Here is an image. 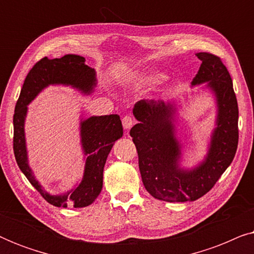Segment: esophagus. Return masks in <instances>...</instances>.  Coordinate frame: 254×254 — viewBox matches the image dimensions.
<instances>
[{
  "label": "esophagus",
  "instance_id": "1",
  "mask_svg": "<svg viewBox=\"0 0 254 254\" xmlns=\"http://www.w3.org/2000/svg\"><path fill=\"white\" fill-rule=\"evenodd\" d=\"M135 124V119L130 116H125L123 118V126L125 129H129V128Z\"/></svg>",
  "mask_w": 254,
  "mask_h": 254
}]
</instances>
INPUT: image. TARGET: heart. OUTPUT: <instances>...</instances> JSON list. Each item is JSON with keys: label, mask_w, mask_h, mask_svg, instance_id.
<instances>
[{"label": "heart", "mask_w": 254, "mask_h": 254, "mask_svg": "<svg viewBox=\"0 0 254 254\" xmlns=\"http://www.w3.org/2000/svg\"><path fill=\"white\" fill-rule=\"evenodd\" d=\"M163 79V75L158 74V72H151V74H145L141 75L140 77L136 79L137 85L140 86H149L157 84Z\"/></svg>", "instance_id": "b5f03b06"}]
</instances>
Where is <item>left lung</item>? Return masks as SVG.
I'll list each match as a JSON object with an SVG mask.
<instances>
[{
	"label": "left lung",
	"instance_id": "left-lung-1",
	"mask_svg": "<svg viewBox=\"0 0 254 254\" xmlns=\"http://www.w3.org/2000/svg\"><path fill=\"white\" fill-rule=\"evenodd\" d=\"M192 84L208 82L217 103L216 128L204 161L193 170L179 168L180 144L172 119L176 107L163 100L142 99L134 105L138 124L129 134L136 147L142 182L158 200L195 201L209 192L231 164L238 145V104L231 76L221 58L201 52Z\"/></svg>",
	"mask_w": 254,
	"mask_h": 254
}]
</instances>
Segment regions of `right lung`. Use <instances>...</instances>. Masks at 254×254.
<instances>
[{
  "mask_svg": "<svg viewBox=\"0 0 254 254\" xmlns=\"http://www.w3.org/2000/svg\"><path fill=\"white\" fill-rule=\"evenodd\" d=\"M50 84H65L92 92L96 85V72L85 64L79 55L67 54L60 59L43 58L26 75L13 113V154L17 164L27 180L48 203L55 207L82 208L91 204L99 195L103 187V171L106 158L114 142L123 136V125L118 114L90 117L81 123L82 147L84 150V176L78 186L60 195H51L32 175L27 164V154L24 134V120L27 104L44 88Z\"/></svg>",
  "mask_w": 254,
  "mask_h": 254,
  "instance_id": "obj_1",
  "label": "right lung"
}]
</instances>
